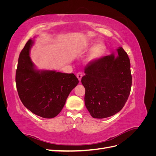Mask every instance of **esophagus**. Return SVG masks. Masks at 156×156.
Returning a JSON list of instances; mask_svg holds the SVG:
<instances>
[{
  "mask_svg": "<svg viewBox=\"0 0 156 156\" xmlns=\"http://www.w3.org/2000/svg\"><path fill=\"white\" fill-rule=\"evenodd\" d=\"M83 73L82 72H78L77 73V79L79 80V81H81V78H82V77H83Z\"/></svg>",
  "mask_w": 156,
  "mask_h": 156,
  "instance_id": "1",
  "label": "esophagus"
}]
</instances>
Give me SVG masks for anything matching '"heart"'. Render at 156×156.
<instances>
[{
	"label": "heart",
	"mask_w": 156,
	"mask_h": 156,
	"mask_svg": "<svg viewBox=\"0 0 156 156\" xmlns=\"http://www.w3.org/2000/svg\"><path fill=\"white\" fill-rule=\"evenodd\" d=\"M102 49V45L101 44H98L97 45L95 48H94L92 51L91 55H90V58H94L95 57L99 55V53H100V51Z\"/></svg>",
	"instance_id": "obj_1"
}]
</instances>
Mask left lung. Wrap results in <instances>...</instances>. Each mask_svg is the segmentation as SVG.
<instances>
[{
    "label": "left lung",
    "instance_id": "obj_1",
    "mask_svg": "<svg viewBox=\"0 0 156 156\" xmlns=\"http://www.w3.org/2000/svg\"><path fill=\"white\" fill-rule=\"evenodd\" d=\"M114 54L94 60L84 69L81 83L85 88L84 103L94 119L115 115L129 96L132 77L130 61L122 48Z\"/></svg>",
    "mask_w": 156,
    "mask_h": 156
}]
</instances>
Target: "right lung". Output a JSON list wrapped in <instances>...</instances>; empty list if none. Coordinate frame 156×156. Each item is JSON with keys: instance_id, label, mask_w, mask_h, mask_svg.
Listing matches in <instances>:
<instances>
[{"instance_id": "obj_1", "label": "right lung", "mask_w": 156, "mask_h": 156, "mask_svg": "<svg viewBox=\"0 0 156 156\" xmlns=\"http://www.w3.org/2000/svg\"><path fill=\"white\" fill-rule=\"evenodd\" d=\"M33 43L32 40L28 41L19 56L16 75L18 95L32 113L52 119L62 111L79 80L73 73L36 69L29 56Z\"/></svg>"}]
</instances>
